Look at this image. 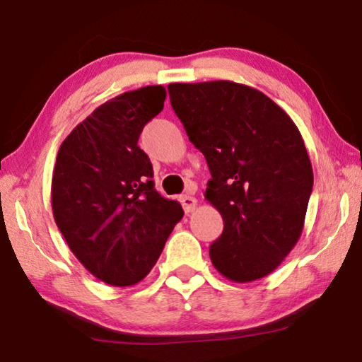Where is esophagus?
I'll list each match as a JSON object with an SVG mask.
<instances>
[{"instance_id":"obj_1","label":"esophagus","mask_w":362,"mask_h":362,"mask_svg":"<svg viewBox=\"0 0 362 362\" xmlns=\"http://www.w3.org/2000/svg\"><path fill=\"white\" fill-rule=\"evenodd\" d=\"M180 203H182V206H183V211H185L187 214L192 213L193 209L197 208V199L193 198L192 195H183V197H180Z\"/></svg>"}]
</instances>
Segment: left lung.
<instances>
[{
	"mask_svg": "<svg viewBox=\"0 0 362 362\" xmlns=\"http://www.w3.org/2000/svg\"><path fill=\"white\" fill-rule=\"evenodd\" d=\"M167 89L211 172L204 198L224 221L209 247L214 268L235 283L267 276L298 244L314 185L298 127L250 86L208 81Z\"/></svg>",
	"mask_w": 362,
	"mask_h": 362,
	"instance_id": "8db88e82",
	"label": "left lung"
}]
</instances>
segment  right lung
<instances>
[{
  "label": "right lung",
  "mask_w": 362,
  "mask_h": 362,
  "mask_svg": "<svg viewBox=\"0 0 362 362\" xmlns=\"http://www.w3.org/2000/svg\"><path fill=\"white\" fill-rule=\"evenodd\" d=\"M165 89L146 86L107 100L68 134L52 177L55 223L74 257L97 279L133 286L153 269L183 218L179 202L154 188L138 146L164 109Z\"/></svg>",
  "instance_id": "obj_1"
}]
</instances>
